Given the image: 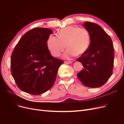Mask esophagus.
Masks as SVG:
<instances>
[{"label": "esophagus", "mask_w": 124, "mask_h": 124, "mask_svg": "<svg viewBox=\"0 0 124 124\" xmlns=\"http://www.w3.org/2000/svg\"><path fill=\"white\" fill-rule=\"evenodd\" d=\"M72 63V62H70V61H65L64 62V63L65 64H70V63Z\"/></svg>", "instance_id": "34e87169"}]
</instances>
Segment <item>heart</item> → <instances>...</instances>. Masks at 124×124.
<instances>
[{
  "label": "heart",
  "instance_id": "1",
  "mask_svg": "<svg viewBox=\"0 0 124 124\" xmlns=\"http://www.w3.org/2000/svg\"><path fill=\"white\" fill-rule=\"evenodd\" d=\"M90 42V35L87 29L70 26L60 29L58 36L50 35L46 43L48 50L54 57L61 56L67 46L68 49L63 54V57L69 59L84 53Z\"/></svg>",
  "mask_w": 124,
  "mask_h": 124
}]
</instances>
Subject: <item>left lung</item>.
Segmentation results:
<instances>
[{"label":"left lung","mask_w":124,"mask_h":124,"mask_svg":"<svg viewBox=\"0 0 124 124\" xmlns=\"http://www.w3.org/2000/svg\"><path fill=\"white\" fill-rule=\"evenodd\" d=\"M83 25L89 33L91 43L87 50L77 60L83 66L77 76L87 87H99L113 73V43L110 37L98 24L86 22Z\"/></svg>","instance_id":"8db88e82"}]
</instances>
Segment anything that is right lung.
Here are the masks:
<instances>
[{
    "instance_id": "1",
    "label": "right lung",
    "mask_w": 124,
    "mask_h": 124,
    "mask_svg": "<svg viewBox=\"0 0 124 124\" xmlns=\"http://www.w3.org/2000/svg\"><path fill=\"white\" fill-rule=\"evenodd\" d=\"M52 33L48 28H33L25 33L15 47L11 55V73L22 91L38 95L53 86L63 61L53 57L48 49L47 40Z\"/></svg>"
}]
</instances>
